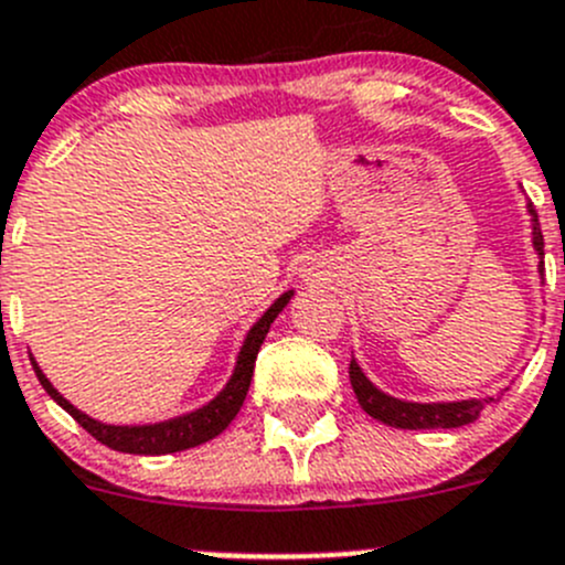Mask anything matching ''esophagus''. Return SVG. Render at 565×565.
I'll return each instance as SVG.
<instances>
[{
	"label": "esophagus",
	"mask_w": 565,
	"mask_h": 565,
	"mask_svg": "<svg viewBox=\"0 0 565 565\" xmlns=\"http://www.w3.org/2000/svg\"><path fill=\"white\" fill-rule=\"evenodd\" d=\"M311 276H315V273H309V270H306V273H303V278H306V281H309V278H311Z\"/></svg>",
	"instance_id": "obj_1"
}]
</instances>
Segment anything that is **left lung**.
Wrapping results in <instances>:
<instances>
[{
  "mask_svg": "<svg viewBox=\"0 0 565 565\" xmlns=\"http://www.w3.org/2000/svg\"><path fill=\"white\" fill-rule=\"evenodd\" d=\"M530 223H533V248L539 254V276L544 278V234L539 226V212L527 201ZM544 284V281H541ZM350 383L359 397V405L372 416V419L392 425L399 430H434V428H461L480 416V411L491 403L494 397H469V399H452V403H411V399L392 397V394L381 392L359 361L350 359Z\"/></svg>",
  "mask_w": 565,
  "mask_h": 565,
  "instance_id": "left-lung-1",
  "label": "left lung"
}]
</instances>
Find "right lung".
Wrapping results in <instances>:
<instances>
[{
  "mask_svg": "<svg viewBox=\"0 0 565 565\" xmlns=\"http://www.w3.org/2000/svg\"><path fill=\"white\" fill-rule=\"evenodd\" d=\"M295 289L284 292L281 298H276V303L259 317V320L250 326V331L245 333V342L237 353V364H234L232 377L226 381V386L204 403L201 408L188 411V414L171 416V419L162 422H149V425H109V422H98L93 416H87L85 411L76 408L74 403L63 397L57 388L52 386L43 370L38 366V361L32 359V366H35V375L41 381V386L46 388L49 397L60 405V408L68 411L76 422H79L82 428L93 436L96 441L107 445L109 450L118 452H129V456H168V452H182L190 450V447H199L204 441L215 439L221 436L223 430L232 425L234 416L239 414L245 403V394H248L250 377H254V364H256V353H259L262 342H265L267 331H270L273 320L284 311V306L292 300Z\"/></svg>",
  "mask_w": 565,
  "mask_h": 565,
  "instance_id": "1",
  "label": "right lung"
}]
</instances>
